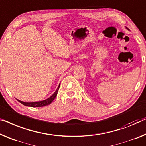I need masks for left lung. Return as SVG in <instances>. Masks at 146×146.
<instances>
[{"mask_svg": "<svg viewBox=\"0 0 146 146\" xmlns=\"http://www.w3.org/2000/svg\"><path fill=\"white\" fill-rule=\"evenodd\" d=\"M126 28H127V29H128V28H127V27H126Z\"/></svg>", "mask_w": 146, "mask_h": 146, "instance_id": "left-lung-1", "label": "left lung"}]
</instances>
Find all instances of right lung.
Instances as JSON below:
<instances>
[{
  "label": "right lung",
  "mask_w": 146,
  "mask_h": 146,
  "mask_svg": "<svg viewBox=\"0 0 146 146\" xmlns=\"http://www.w3.org/2000/svg\"><path fill=\"white\" fill-rule=\"evenodd\" d=\"M60 85V84H59V86H58V88L56 89L55 92H54L50 97H49L48 98H47L46 100H44L39 101V102H25L19 100H18L19 102H20L21 104H22L23 105H24L25 106H29V107L36 108V107H43V106H48V105H49V104H50L52 102H53L54 100L55 99L56 96H57L58 90H59Z\"/></svg>",
  "instance_id": "right-lung-1"
}]
</instances>
